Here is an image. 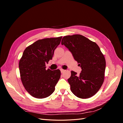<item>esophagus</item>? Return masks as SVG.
<instances>
[{"label": "esophagus", "instance_id": "1", "mask_svg": "<svg viewBox=\"0 0 123 123\" xmlns=\"http://www.w3.org/2000/svg\"><path fill=\"white\" fill-rule=\"evenodd\" d=\"M61 73H63V72H64L65 71V70L61 69Z\"/></svg>", "mask_w": 123, "mask_h": 123}]
</instances>
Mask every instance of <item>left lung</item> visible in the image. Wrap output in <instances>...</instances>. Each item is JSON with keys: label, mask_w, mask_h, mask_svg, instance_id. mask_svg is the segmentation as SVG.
<instances>
[{"label": "left lung", "mask_w": 123, "mask_h": 123, "mask_svg": "<svg viewBox=\"0 0 123 123\" xmlns=\"http://www.w3.org/2000/svg\"><path fill=\"white\" fill-rule=\"evenodd\" d=\"M62 44L68 48L81 68L80 75L72 71L68 80L71 91L77 97L88 98L98 92L104 80L106 61L95 43L80 34L65 36Z\"/></svg>", "instance_id": "left-lung-1"}]
</instances>
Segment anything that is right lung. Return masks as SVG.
Segmentation results:
<instances>
[{
  "instance_id": "add662e5",
  "label": "right lung",
  "mask_w": 123,
  "mask_h": 123,
  "mask_svg": "<svg viewBox=\"0 0 123 123\" xmlns=\"http://www.w3.org/2000/svg\"><path fill=\"white\" fill-rule=\"evenodd\" d=\"M62 36L39 39L25 48L19 62L20 79L25 88L33 97L43 98L55 90L61 77L59 69H46Z\"/></svg>"
}]
</instances>
